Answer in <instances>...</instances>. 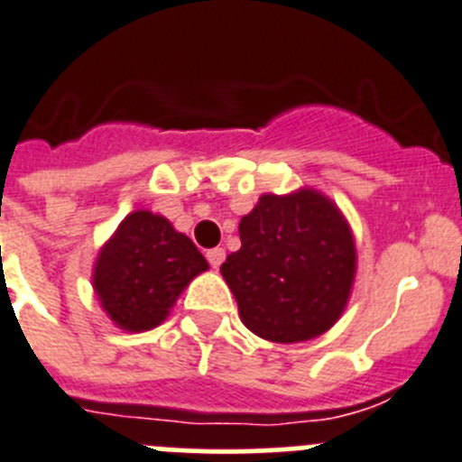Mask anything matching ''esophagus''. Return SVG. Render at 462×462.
I'll list each match as a JSON object with an SVG mask.
<instances>
[{"instance_id":"obj_1","label":"esophagus","mask_w":462,"mask_h":462,"mask_svg":"<svg viewBox=\"0 0 462 462\" xmlns=\"http://www.w3.org/2000/svg\"><path fill=\"white\" fill-rule=\"evenodd\" d=\"M205 255L211 269H218V266L223 264V260H226V251H223V248H211V251H207Z\"/></svg>"}]
</instances>
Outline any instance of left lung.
Listing matches in <instances>:
<instances>
[{"instance_id":"left-lung-1","label":"left lung","mask_w":462,"mask_h":462,"mask_svg":"<svg viewBox=\"0 0 462 462\" xmlns=\"http://www.w3.org/2000/svg\"><path fill=\"white\" fill-rule=\"evenodd\" d=\"M221 273L248 330L269 342L326 333L346 308L356 245L337 207L312 189L260 198Z\"/></svg>"}]
</instances>
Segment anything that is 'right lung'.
Listing matches in <instances>:
<instances>
[{"instance_id": "obj_1", "label": "right lung", "mask_w": 462, "mask_h": 462, "mask_svg": "<svg viewBox=\"0 0 462 462\" xmlns=\"http://www.w3.org/2000/svg\"><path fill=\"white\" fill-rule=\"evenodd\" d=\"M193 241L168 218L134 211L120 223L95 262L93 287L118 328L150 330L168 317L182 290L207 271Z\"/></svg>"}]
</instances>
